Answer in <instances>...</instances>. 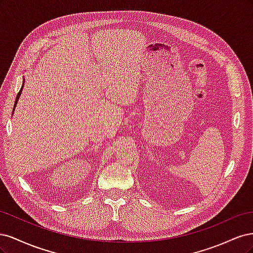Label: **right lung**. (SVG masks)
Returning a JSON list of instances; mask_svg holds the SVG:
<instances>
[{
    "mask_svg": "<svg viewBox=\"0 0 253 253\" xmlns=\"http://www.w3.org/2000/svg\"><path fill=\"white\" fill-rule=\"evenodd\" d=\"M23 86H24V83H23V85H22V87H21L20 91H19V93H18V95H17V98H16V101H14V108H16V106H17L18 100H19V98H20V96H21V93H22V89H23ZM14 108H13V110H12V111H14Z\"/></svg>",
    "mask_w": 253,
    "mask_h": 253,
    "instance_id": "right-lung-1",
    "label": "right lung"
}]
</instances>
